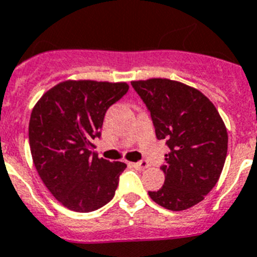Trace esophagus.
<instances>
[{
	"instance_id": "1",
	"label": "esophagus",
	"mask_w": 257,
	"mask_h": 257,
	"mask_svg": "<svg viewBox=\"0 0 257 257\" xmlns=\"http://www.w3.org/2000/svg\"><path fill=\"white\" fill-rule=\"evenodd\" d=\"M133 166H135L137 170H145L149 167V163L146 161H141V162H137V163H133Z\"/></svg>"
}]
</instances>
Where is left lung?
<instances>
[{
	"mask_svg": "<svg viewBox=\"0 0 257 257\" xmlns=\"http://www.w3.org/2000/svg\"><path fill=\"white\" fill-rule=\"evenodd\" d=\"M150 111L155 135L166 140L165 184L149 196L180 212L204 200L217 184L227 154V129L200 90L167 78L131 82Z\"/></svg>",
	"mask_w": 257,
	"mask_h": 257,
	"instance_id": "8db88e82",
	"label": "left lung"
}]
</instances>
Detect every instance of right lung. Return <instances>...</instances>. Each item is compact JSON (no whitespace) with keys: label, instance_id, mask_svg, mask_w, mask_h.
Returning a JSON list of instances; mask_svg holds the SVG:
<instances>
[{"label":"right lung","instance_id":"right-lung-1","mask_svg":"<svg viewBox=\"0 0 257 257\" xmlns=\"http://www.w3.org/2000/svg\"><path fill=\"white\" fill-rule=\"evenodd\" d=\"M128 88L126 82L68 79L44 92L32 108V161L48 191L70 210L92 212L115 196L126 165L99 158L92 150L105 112Z\"/></svg>","mask_w":257,"mask_h":257}]
</instances>
